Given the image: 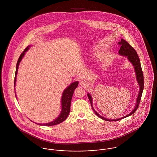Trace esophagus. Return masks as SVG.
Wrapping results in <instances>:
<instances>
[{"mask_svg":"<svg viewBox=\"0 0 157 157\" xmlns=\"http://www.w3.org/2000/svg\"><path fill=\"white\" fill-rule=\"evenodd\" d=\"M80 85L82 86V87H85L87 86L88 85V82L85 80H81L80 82Z\"/></svg>","mask_w":157,"mask_h":157,"instance_id":"34e87169","label":"esophagus"}]
</instances>
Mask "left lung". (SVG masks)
<instances>
[{"label":"left lung","instance_id":"left-lung-1","mask_svg":"<svg viewBox=\"0 0 157 157\" xmlns=\"http://www.w3.org/2000/svg\"><path fill=\"white\" fill-rule=\"evenodd\" d=\"M118 45H120V49L118 51V53L121 55V56H127L128 60L131 62V63L133 65V66L134 67L135 71V73H136V80L138 81V83L139 84L140 86V92L138 95V98H137V100H136V106L134 109V110L131 112L129 114H128L126 116H124L121 118H118V119H115V120H109V119H107L103 117H102L101 115H99L97 112L95 111V109H94L93 106H92V97L90 96V94H88V97L89 98L90 103L92 106V108L94 111V112H95V113L100 118L106 120V121H118L124 118L128 117L130 115H131L132 114H133L138 109V106L140 105V102L141 98V96H142V93H143V90L144 88V77H143V71L141 69V63H140V59L138 57V56L136 52V51L135 50L134 48L131 46V45L129 44V43H128L126 40H124V39H121V42H119Z\"/></svg>","mask_w":157,"mask_h":157}]
</instances>
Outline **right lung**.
Segmentation results:
<instances>
[{
	"label": "right lung",
	"mask_w": 157,
	"mask_h": 157,
	"mask_svg": "<svg viewBox=\"0 0 157 157\" xmlns=\"http://www.w3.org/2000/svg\"><path fill=\"white\" fill-rule=\"evenodd\" d=\"M30 46H28L25 50L23 51L22 53L21 54L17 62V65H16V74H15V77H14V86L16 85V76H17V71H18V67L19 65V63L21 62V61L22 60L25 52H26L28 51V49H29V47ZM78 85V82H74L72 83H71L66 90H64L63 94H62V111L60 114V115L57 118H56L54 121L49 123H46L44 124L43 125L44 126H53V125H56V124H59L60 123H61L62 122H63V121H65L69 113L70 112V108H71V100H72V97L73 95V93L74 90H75L77 87ZM37 124L39 125H42V124H39L38 123Z\"/></svg>",
	"instance_id": "obj_1"
}]
</instances>
